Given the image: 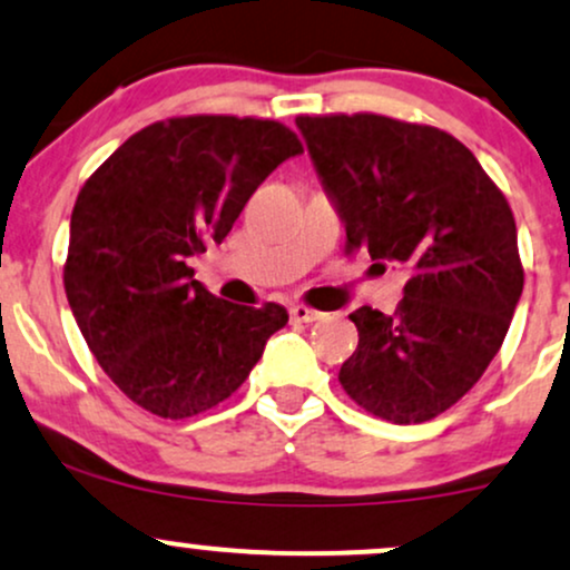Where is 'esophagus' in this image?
Wrapping results in <instances>:
<instances>
[{
    "label": "esophagus",
    "instance_id": "1",
    "mask_svg": "<svg viewBox=\"0 0 570 570\" xmlns=\"http://www.w3.org/2000/svg\"><path fill=\"white\" fill-rule=\"evenodd\" d=\"M289 316H292V322H297V324H313V322H318V318H324L326 313L313 311V307H307V305H294L289 311Z\"/></svg>",
    "mask_w": 570,
    "mask_h": 570
}]
</instances>
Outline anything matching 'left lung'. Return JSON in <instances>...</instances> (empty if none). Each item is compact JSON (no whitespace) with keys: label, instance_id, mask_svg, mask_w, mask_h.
Masks as SVG:
<instances>
[{"label":"left lung","instance_id":"8db88e82","mask_svg":"<svg viewBox=\"0 0 570 570\" xmlns=\"http://www.w3.org/2000/svg\"><path fill=\"white\" fill-rule=\"evenodd\" d=\"M348 248L410 271L391 316L351 313L358 345L340 383L383 421L423 423L499 353L522 294L512 208L461 141L383 115L297 117Z\"/></svg>","mask_w":570,"mask_h":570}]
</instances>
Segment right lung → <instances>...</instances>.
Returning <instances> with one entry per match:
<instances>
[{"mask_svg": "<svg viewBox=\"0 0 570 570\" xmlns=\"http://www.w3.org/2000/svg\"><path fill=\"white\" fill-rule=\"evenodd\" d=\"M299 153L276 120L171 117L130 136L85 181L63 289L96 362L130 402L171 421L217 407L289 322L276 303L214 297L187 259L222 244L254 189Z\"/></svg>", "mask_w": 570, "mask_h": 570, "instance_id": "right-lung-1", "label": "right lung"}]
</instances>
